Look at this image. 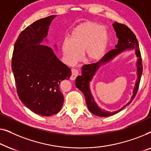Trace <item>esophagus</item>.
Listing matches in <instances>:
<instances>
[{
    "mask_svg": "<svg viewBox=\"0 0 151 151\" xmlns=\"http://www.w3.org/2000/svg\"><path fill=\"white\" fill-rule=\"evenodd\" d=\"M78 75V72L76 69H72V75L70 76V80L74 81L76 76Z\"/></svg>",
    "mask_w": 151,
    "mask_h": 151,
    "instance_id": "1",
    "label": "esophagus"
}]
</instances>
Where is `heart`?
Returning <instances> with one entry per match:
<instances>
[{
  "label": "heart",
  "instance_id": "obj_1",
  "mask_svg": "<svg viewBox=\"0 0 151 151\" xmlns=\"http://www.w3.org/2000/svg\"><path fill=\"white\" fill-rule=\"evenodd\" d=\"M109 43V35L103 25L94 22H86L76 27L61 44V51L68 64L73 65L83 54L90 62L101 59Z\"/></svg>",
  "mask_w": 151,
  "mask_h": 151
}]
</instances>
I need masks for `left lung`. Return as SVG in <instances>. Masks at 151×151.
Here are the masks:
<instances>
[{
  "label": "left lung",
  "instance_id": "left-lung-1",
  "mask_svg": "<svg viewBox=\"0 0 151 151\" xmlns=\"http://www.w3.org/2000/svg\"><path fill=\"white\" fill-rule=\"evenodd\" d=\"M114 30L116 31V37H118V44L115 46L116 48L108 52L101 60L96 63L92 64L85 65L81 68V75H78L75 80L76 87L80 91H81L86 98V101L88 105V109L93 114L99 117H108V116L114 115L118 112L122 110L125 107L129 105L136 95L138 90L139 85L141 79L142 74V58L139 48V44L135 37L131 29L124 24H120L115 22L112 24ZM134 50L137 60L136 65H137V79L136 81L134 88L133 91V95L128 103L125 105L121 109L114 112H109L105 110L100 108L95 101L91 92L90 83L94 76L96 75L99 68L103 65L109 63L121 53L126 51Z\"/></svg>",
  "mask_w": 151,
  "mask_h": 151
}]
</instances>
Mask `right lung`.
Segmentation results:
<instances>
[{"label":"right lung","instance_id":"obj_1","mask_svg":"<svg viewBox=\"0 0 151 151\" xmlns=\"http://www.w3.org/2000/svg\"><path fill=\"white\" fill-rule=\"evenodd\" d=\"M56 16L40 19L27 27L19 35L13 52L12 69L19 99L31 111L42 116L60 111L64 98L59 85L72 75L52 48L43 45L49 43L46 37Z\"/></svg>","mask_w":151,"mask_h":151}]
</instances>
